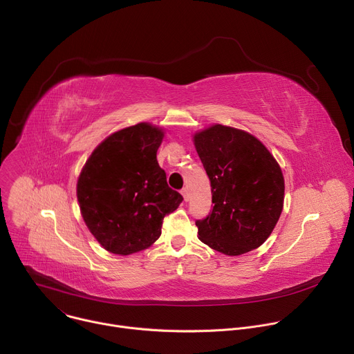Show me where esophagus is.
I'll return each mask as SVG.
<instances>
[{
	"mask_svg": "<svg viewBox=\"0 0 354 354\" xmlns=\"http://www.w3.org/2000/svg\"><path fill=\"white\" fill-rule=\"evenodd\" d=\"M180 193H182L185 201H189V198H190V192H189V189H187V187H183V189L180 190Z\"/></svg>",
	"mask_w": 354,
	"mask_h": 354,
	"instance_id": "obj_1",
	"label": "esophagus"
}]
</instances>
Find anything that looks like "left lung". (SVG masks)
<instances>
[{"label": "left lung", "mask_w": 354, "mask_h": 354, "mask_svg": "<svg viewBox=\"0 0 354 354\" xmlns=\"http://www.w3.org/2000/svg\"><path fill=\"white\" fill-rule=\"evenodd\" d=\"M212 183L213 210L197 220L198 239L228 257L259 248L276 227L284 178L269 149L252 134L214 124L194 134Z\"/></svg>", "instance_id": "8db88e82"}]
</instances>
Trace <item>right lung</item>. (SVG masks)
I'll list each match as a JSON object with an SVG mask.
<instances>
[{"instance_id":"obj_1","label":"right lung","mask_w":354,"mask_h":354,"mask_svg":"<svg viewBox=\"0 0 354 354\" xmlns=\"http://www.w3.org/2000/svg\"><path fill=\"white\" fill-rule=\"evenodd\" d=\"M162 138L164 131L149 123L119 130L93 149L80 174L82 218L112 254L130 255L153 245L164 217L182 203L157 161Z\"/></svg>"}]
</instances>
